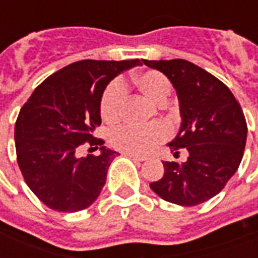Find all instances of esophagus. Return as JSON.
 <instances>
[{"mask_svg":"<svg viewBox=\"0 0 258 258\" xmlns=\"http://www.w3.org/2000/svg\"><path fill=\"white\" fill-rule=\"evenodd\" d=\"M124 155H125V156L131 157L133 160H137V162H145L146 160V157L140 156V155H134V153H124Z\"/></svg>","mask_w":258,"mask_h":258,"instance_id":"34e87169","label":"esophagus"}]
</instances>
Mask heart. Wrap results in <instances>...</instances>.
I'll return each instance as SVG.
<instances>
[{
  "label": "heart",
  "instance_id": "b5f03b06",
  "mask_svg": "<svg viewBox=\"0 0 258 258\" xmlns=\"http://www.w3.org/2000/svg\"><path fill=\"white\" fill-rule=\"evenodd\" d=\"M134 83L149 99L156 103L167 101L171 94L170 80L160 72L149 70L141 73ZM125 103V88L120 81H112L107 85L101 98V116L106 123H116L121 117ZM170 130L166 124L157 123L151 127L140 128L135 125L124 124L116 127L110 133V144L120 151L134 155H145L156 145L166 140Z\"/></svg>",
  "mask_w": 258,
  "mask_h": 258
}]
</instances>
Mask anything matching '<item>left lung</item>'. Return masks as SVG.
<instances>
[{"instance_id":"8db88e82","label":"left lung","mask_w":258,"mask_h":258,"mask_svg":"<svg viewBox=\"0 0 258 258\" xmlns=\"http://www.w3.org/2000/svg\"><path fill=\"white\" fill-rule=\"evenodd\" d=\"M142 62L177 91L181 125L167 145L174 155L188 151L186 162H163L164 174L151 189L174 205H200L221 192L242 162L247 137L242 107L227 85L188 60Z\"/></svg>"}]
</instances>
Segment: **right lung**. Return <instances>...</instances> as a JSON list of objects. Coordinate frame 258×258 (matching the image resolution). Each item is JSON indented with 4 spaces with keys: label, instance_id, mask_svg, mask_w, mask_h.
I'll use <instances>...</instances> for the list:
<instances>
[{
    "label": "right lung",
    "instance_id": "obj_1",
    "mask_svg": "<svg viewBox=\"0 0 258 258\" xmlns=\"http://www.w3.org/2000/svg\"><path fill=\"white\" fill-rule=\"evenodd\" d=\"M133 60H80L49 76L33 91L15 125L18 164L26 184L42 203L62 213L90 207L106 182L117 152L94 137L101 125V98ZM88 142L101 145L98 157L78 156Z\"/></svg>",
    "mask_w": 258,
    "mask_h": 258
}]
</instances>
